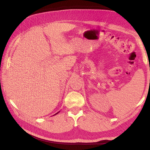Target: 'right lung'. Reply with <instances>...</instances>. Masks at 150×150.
Here are the masks:
<instances>
[{
	"label": "right lung",
	"instance_id": "1",
	"mask_svg": "<svg viewBox=\"0 0 150 150\" xmlns=\"http://www.w3.org/2000/svg\"><path fill=\"white\" fill-rule=\"evenodd\" d=\"M59 112H57V113H56V114H55V115H57V114H58V113H59ZM54 115H53V116H54Z\"/></svg>",
	"mask_w": 150,
	"mask_h": 150
}]
</instances>
